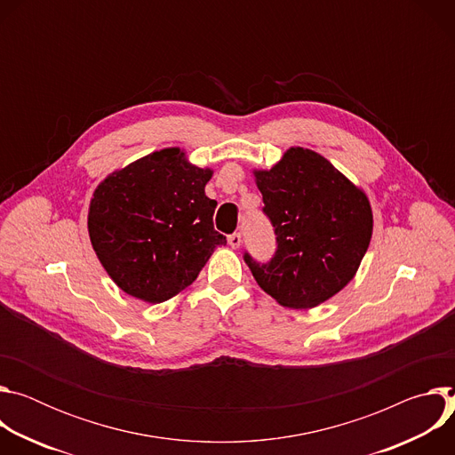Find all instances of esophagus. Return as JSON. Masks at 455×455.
<instances>
[{
    "label": "esophagus",
    "mask_w": 455,
    "mask_h": 455,
    "mask_svg": "<svg viewBox=\"0 0 455 455\" xmlns=\"http://www.w3.org/2000/svg\"><path fill=\"white\" fill-rule=\"evenodd\" d=\"M241 234L239 232H235V234H232V235H228V244L232 246V248H239L241 246Z\"/></svg>",
    "instance_id": "34e87169"
}]
</instances>
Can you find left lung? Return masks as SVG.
Returning <instances> with one entry per match:
<instances>
[{
    "label": "left lung",
    "instance_id": "8db88e82",
    "mask_svg": "<svg viewBox=\"0 0 455 455\" xmlns=\"http://www.w3.org/2000/svg\"><path fill=\"white\" fill-rule=\"evenodd\" d=\"M277 250L261 265L244 253L253 279L281 306L315 307L355 277L372 235L365 192L330 160L290 148L268 171H253Z\"/></svg>",
    "mask_w": 455,
    "mask_h": 455
}]
</instances>
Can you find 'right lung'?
I'll return each instance as SVG.
<instances>
[{
    "instance_id": "add662e5",
    "label": "right lung",
    "mask_w": 455,
    "mask_h": 455,
    "mask_svg": "<svg viewBox=\"0 0 455 455\" xmlns=\"http://www.w3.org/2000/svg\"><path fill=\"white\" fill-rule=\"evenodd\" d=\"M212 169L192 165L180 148L155 151L106 176L90 202L88 232L113 283L158 304L200 275L227 237L214 230L218 202L205 194Z\"/></svg>"
}]
</instances>
